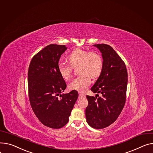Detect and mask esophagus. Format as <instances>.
<instances>
[{
    "mask_svg": "<svg viewBox=\"0 0 153 153\" xmlns=\"http://www.w3.org/2000/svg\"><path fill=\"white\" fill-rule=\"evenodd\" d=\"M84 97H85V95L84 94L79 93V98H84Z\"/></svg>",
    "mask_w": 153,
    "mask_h": 153,
    "instance_id": "34e87169",
    "label": "esophagus"
}]
</instances>
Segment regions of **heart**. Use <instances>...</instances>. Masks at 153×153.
<instances>
[{"instance_id": "1", "label": "heart", "mask_w": 153, "mask_h": 153, "mask_svg": "<svg viewBox=\"0 0 153 153\" xmlns=\"http://www.w3.org/2000/svg\"><path fill=\"white\" fill-rule=\"evenodd\" d=\"M69 64L59 62L58 71L65 80L71 77L73 68L78 67L80 76L74 78L69 84L70 90L80 92L85 91L90 84L91 77L95 79L102 72L103 61L101 55L95 51L84 50L80 48L74 49L67 57Z\"/></svg>"}]
</instances>
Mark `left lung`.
Returning <instances> with one entry per match:
<instances>
[{"mask_svg":"<svg viewBox=\"0 0 153 153\" xmlns=\"http://www.w3.org/2000/svg\"><path fill=\"white\" fill-rule=\"evenodd\" d=\"M102 55L101 74L91 88L94 93L101 94L98 98L87 95L88 105L85 109L88 124L96 129L108 127L116 121L126 100L127 71L124 61L109 45L95 44Z\"/></svg>","mask_w":153,"mask_h":153,"instance_id":"1","label":"left lung"}]
</instances>
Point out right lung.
<instances>
[{
	"instance_id": "obj_1",
	"label": "right lung",
	"mask_w": 153,
	"mask_h": 153,
	"mask_svg": "<svg viewBox=\"0 0 153 153\" xmlns=\"http://www.w3.org/2000/svg\"><path fill=\"white\" fill-rule=\"evenodd\" d=\"M65 45L50 44L36 54L28 69V94L30 106L44 126L60 128L69 120L79 94L76 90L61 94L66 84L58 71Z\"/></svg>"
}]
</instances>
